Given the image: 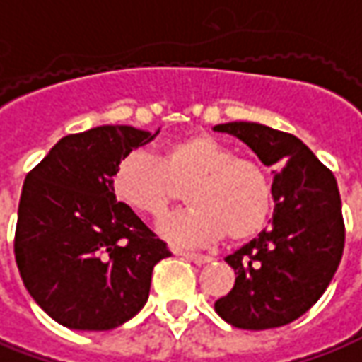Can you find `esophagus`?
I'll return each mask as SVG.
<instances>
[{
	"label": "esophagus",
	"mask_w": 362,
	"mask_h": 362,
	"mask_svg": "<svg viewBox=\"0 0 362 362\" xmlns=\"http://www.w3.org/2000/svg\"><path fill=\"white\" fill-rule=\"evenodd\" d=\"M180 255H184L188 262L196 265H204V264H210L212 262V257L210 255H202V253H192V252H180Z\"/></svg>",
	"instance_id": "esophagus-1"
}]
</instances>
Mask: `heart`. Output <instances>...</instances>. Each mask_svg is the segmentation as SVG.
I'll return each instance as SVG.
<instances>
[{
	"label": "heart",
	"mask_w": 362,
	"mask_h": 362,
	"mask_svg": "<svg viewBox=\"0 0 362 362\" xmlns=\"http://www.w3.org/2000/svg\"><path fill=\"white\" fill-rule=\"evenodd\" d=\"M188 186V210L158 223L166 242L202 247L222 240H252L274 212V182L259 162L235 156L212 134H188L162 148L160 160L148 150L124 154L112 174V192L130 210L158 218Z\"/></svg>",
	"instance_id": "b5f03b06"
}]
</instances>
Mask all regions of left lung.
I'll use <instances>...</instances> for the list:
<instances>
[{
	"label": "left lung",
	"instance_id": "8db88e82",
	"mask_svg": "<svg viewBox=\"0 0 362 362\" xmlns=\"http://www.w3.org/2000/svg\"><path fill=\"white\" fill-rule=\"evenodd\" d=\"M214 130L242 140L265 166H284L274 176L269 230L226 257L235 284L214 303L216 313L238 329L284 327L319 301L341 264L345 223L335 176L293 134L243 120Z\"/></svg>",
	"mask_w": 362,
	"mask_h": 362
}]
</instances>
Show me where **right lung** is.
Listing matches in <instances>:
<instances>
[{"instance_id": "obj_1", "label": "right lung", "mask_w": 362, "mask_h": 362, "mask_svg": "<svg viewBox=\"0 0 362 362\" xmlns=\"http://www.w3.org/2000/svg\"><path fill=\"white\" fill-rule=\"evenodd\" d=\"M156 134L129 124L69 134L27 174L16 262L29 295L63 327L109 331L148 301L152 269L170 252L117 202L112 174Z\"/></svg>"}]
</instances>
